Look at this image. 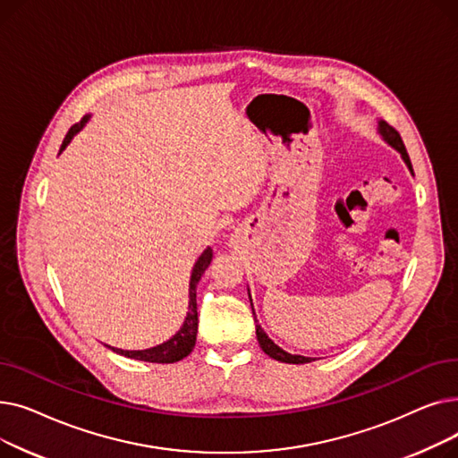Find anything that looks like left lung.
Instances as JSON below:
<instances>
[{
	"instance_id": "1",
	"label": "left lung",
	"mask_w": 458,
	"mask_h": 458,
	"mask_svg": "<svg viewBox=\"0 0 458 458\" xmlns=\"http://www.w3.org/2000/svg\"><path fill=\"white\" fill-rule=\"evenodd\" d=\"M378 131H380V135H382L384 139H386V140L392 144V147H394L395 150L401 152L404 163H406L408 168H411V171H412L411 157H408V154H406L404 142H403L399 131H397L394 126H390L388 123H384V120H380V123H378ZM250 306H252V299H250ZM252 314H254V308H252ZM254 321L258 323L256 314H254ZM256 335H258V342H259L261 351L266 352V354H269L271 358L278 360V362H284V364H308V362H311V360H314V358H308V356H299V354L285 352L284 349H280V347L269 338V335H267L266 332H263V328H261L259 325H256Z\"/></svg>"
}]
</instances>
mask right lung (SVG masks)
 <instances>
[{"label":"right lung","instance_id":"1","mask_svg":"<svg viewBox=\"0 0 458 458\" xmlns=\"http://www.w3.org/2000/svg\"><path fill=\"white\" fill-rule=\"evenodd\" d=\"M89 120V116H83L78 124L72 126L61 144V152L66 148V144L72 140ZM213 258V250L208 247L202 256L199 258V261L195 263V267H192V275H191V284H189V311H187V318L182 325V328L173 335L171 340L147 349V351H123V349H113L118 354L133 358V360H142V362H154V364H174L178 360L185 358L192 347H195L197 342V330H199V311H197V284L200 282L204 271L208 269L209 261Z\"/></svg>","mask_w":458,"mask_h":458}]
</instances>
